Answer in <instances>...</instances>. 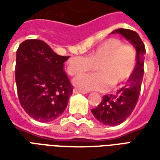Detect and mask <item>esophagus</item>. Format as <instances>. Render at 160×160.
<instances>
[{
    "label": "esophagus",
    "mask_w": 160,
    "mask_h": 160,
    "mask_svg": "<svg viewBox=\"0 0 160 160\" xmlns=\"http://www.w3.org/2000/svg\"><path fill=\"white\" fill-rule=\"evenodd\" d=\"M73 92H74V93H83V94L87 93V92H86V91L80 90V89H77V88H74V89H73Z\"/></svg>",
    "instance_id": "obj_1"
}]
</instances>
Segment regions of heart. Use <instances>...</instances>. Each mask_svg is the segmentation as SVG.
<instances>
[{
    "mask_svg": "<svg viewBox=\"0 0 160 160\" xmlns=\"http://www.w3.org/2000/svg\"><path fill=\"white\" fill-rule=\"evenodd\" d=\"M137 63V53L130 44L118 38H108L92 49L88 56H73L68 61L67 70L72 76L90 71L97 65L98 73L80 75L74 85L82 90L107 91L127 83L133 76Z\"/></svg>",
    "mask_w": 160,
    "mask_h": 160,
    "instance_id": "heart-1",
    "label": "heart"
}]
</instances>
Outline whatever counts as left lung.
Masks as SVG:
<instances>
[{"label": "left lung", "mask_w": 160, "mask_h": 160, "mask_svg": "<svg viewBox=\"0 0 160 160\" xmlns=\"http://www.w3.org/2000/svg\"><path fill=\"white\" fill-rule=\"evenodd\" d=\"M120 33L134 46L137 53V63L133 76L116 93L104 95L97 107L92 109L95 118L104 125L116 126L126 120L137 104L144 74L146 49L140 36L129 29H118L112 33Z\"/></svg>", "instance_id": "1"}]
</instances>
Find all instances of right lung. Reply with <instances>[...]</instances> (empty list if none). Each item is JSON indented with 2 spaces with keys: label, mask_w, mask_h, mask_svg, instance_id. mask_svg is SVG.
I'll return each mask as SVG.
<instances>
[{
  "label": "right lung",
  "mask_w": 160,
  "mask_h": 160,
  "mask_svg": "<svg viewBox=\"0 0 160 160\" xmlns=\"http://www.w3.org/2000/svg\"><path fill=\"white\" fill-rule=\"evenodd\" d=\"M69 56L57 55L46 42L27 39L16 52L15 81L19 103L38 122L59 118L66 109L73 86L65 71Z\"/></svg>",
  "instance_id": "add662e5"
}]
</instances>
